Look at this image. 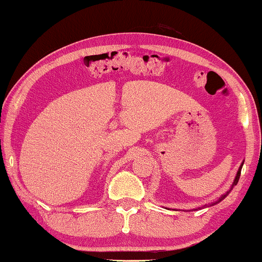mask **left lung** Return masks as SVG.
I'll return each mask as SVG.
<instances>
[{
  "label": "left lung",
  "instance_id": "8db88e82",
  "mask_svg": "<svg viewBox=\"0 0 262 262\" xmlns=\"http://www.w3.org/2000/svg\"><path fill=\"white\" fill-rule=\"evenodd\" d=\"M243 165H244V161H243V162H242V165H240V166H239V169H237L236 176H235V179H234V182H233V185H231V187H230V189H229V191H227V192H225V193L223 194V196H222V197H219V198H218V200H217V202H213V203H210V204H209V207H210V206H214V204H217V203H219V202H221V201H223V200H224V198L228 196V194H229V192L231 191V189H233V187H234V186H235V185H236V183H237V181H239V177H240V173H242V167H243ZM204 207H207V206H204ZM201 208H202V207H200V208H193V209H192V210H198V209H201Z\"/></svg>",
  "mask_w": 262,
  "mask_h": 262
}]
</instances>
